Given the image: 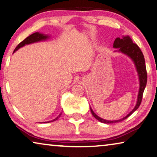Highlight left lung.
Returning <instances> with one entry per match:
<instances>
[{
    "label": "left lung",
    "mask_w": 157,
    "mask_h": 157,
    "mask_svg": "<svg viewBox=\"0 0 157 157\" xmlns=\"http://www.w3.org/2000/svg\"><path fill=\"white\" fill-rule=\"evenodd\" d=\"M114 48H117L114 52H119L122 53L123 54L128 56L132 62L134 63L135 68L137 72V75H138V78L140 82V88L138 95H137V103L135 106L134 107L132 111H131L127 116L123 117V118L119 119V120L116 121H108L105 120L104 118H100L98 116L93 110L90 107L91 112L94 118L98 120L100 122L104 123H118L121 122L123 120H125L129 117L131 114H132L136 110L139 108L140 104H141L142 95H143V92L145 86L147 85V70H146V65H145V60H144V55L142 52L140 50L139 46L137 45L136 44L133 43L132 40L130 39V37L128 35L126 36H123L122 38L118 37L115 39L113 43Z\"/></svg>",
    "instance_id": "left-lung-1"
}]
</instances>
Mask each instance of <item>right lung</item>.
Listing matches in <instances>:
<instances>
[{
    "label": "right lung",
    "mask_w": 157,
    "mask_h": 157,
    "mask_svg": "<svg viewBox=\"0 0 157 157\" xmlns=\"http://www.w3.org/2000/svg\"><path fill=\"white\" fill-rule=\"evenodd\" d=\"M49 38H50V36H48V34H41V33H40V32H35V33L31 34L30 36L27 37L25 40H23L22 42H21V43L19 44L17 47H16L15 50H14L13 53H15V51H17L19 48L23 47V46H25V45H28V44H31L36 43V42L47 40V39ZM61 114H62V113H60L59 115H58V116L56 117L55 119H53V120H52V121H48V122H46V123L53 122V121L58 120V119L60 118V116H61Z\"/></svg>",
    "instance_id": "1"
}]
</instances>
